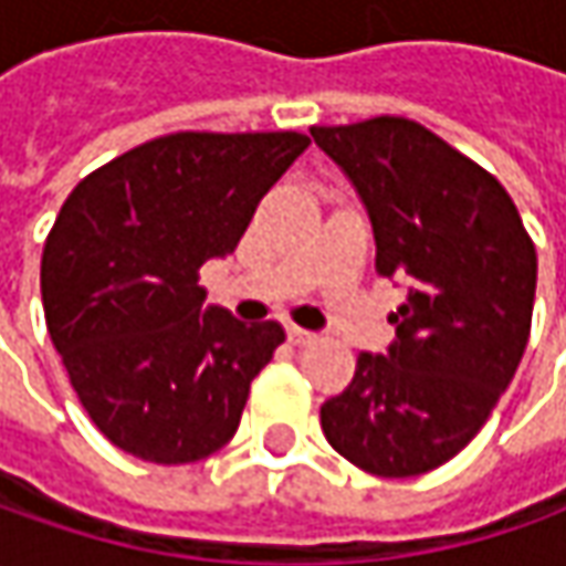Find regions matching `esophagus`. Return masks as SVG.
I'll use <instances>...</instances> for the list:
<instances>
[{
	"label": "esophagus",
	"mask_w": 566,
	"mask_h": 566,
	"mask_svg": "<svg viewBox=\"0 0 566 566\" xmlns=\"http://www.w3.org/2000/svg\"><path fill=\"white\" fill-rule=\"evenodd\" d=\"M286 337H290L293 346H308V343L315 339V334H312V331H302V327H290V331H286Z\"/></svg>",
	"instance_id": "34e87169"
}]
</instances>
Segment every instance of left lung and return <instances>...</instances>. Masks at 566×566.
Listing matches in <instances>:
<instances>
[{
  "mask_svg": "<svg viewBox=\"0 0 566 566\" xmlns=\"http://www.w3.org/2000/svg\"><path fill=\"white\" fill-rule=\"evenodd\" d=\"M371 220L378 271L406 283L384 356L321 406L331 447L371 475L438 469L489 422L530 343L535 249L504 186L419 122L312 128Z\"/></svg>",
  "mask_w": 566,
  "mask_h": 566,
  "instance_id": "left-lung-1",
  "label": "left lung"
}]
</instances>
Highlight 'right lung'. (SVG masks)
<instances>
[{"label": "right lung", "instance_id": "1", "mask_svg": "<svg viewBox=\"0 0 566 566\" xmlns=\"http://www.w3.org/2000/svg\"><path fill=\"white\" fill-rule=\"evenodd\" d=\"M308 144L298 132H179L91 172L62 205L40 268L46 327L119 450L179 467L235 434L286 334L205 305L201 268L235 251Z\"/></svg>", "mask_w": 566, "mask_h": 566}]
</instances>
